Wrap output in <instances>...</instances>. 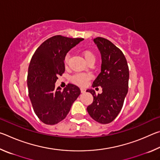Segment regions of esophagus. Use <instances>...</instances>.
Returning a JSON list of instances; mask_svg holds the SVG:
<instances>
[{
    "mask_svg": "<svg viewBox=\"0 0 160 160\" xmlns=\"http://www.w3.org/2000/svg\"><path fill=\"white\" fill-rule=\"evenodd\" d=\"M85 88H80V91H81V92H82V93H84V92H85Z\"/></svg>",
    "mask_w": 160,
    "mask_h": 160,
    "instance_id": "34e87169",
    "label": "esophagus"
}]
</instances>
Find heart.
<instances>
[{
	"label": "heart",
	"instance_id": "b5f03b06",
	"mask_svg": "<svg viewBox=\"0 0 160 160\" xmlns=\"http://www.w3.org/2000/svg\"><path fill=\"white\" fill-rule=\"evenodd\" d=\"M82 55L83 57L85 58V60L86 62H88L89 61L92 60V59H94L95 60V57H94V53L92 52V51H89V50H85L82 52ZM69 59V55L68 54L66 55V58H65L64 60V63L65 65H67L68 61ZM91 78V75L90 74H87V73H78L74 75L72 78V80L75 84H78V85L83 86L85 85L88 81L90 80Z\"/></svg>",
	"mask_w": 160,
	"mask_h": 160
}]
</instances>
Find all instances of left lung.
<instances>
[{"label":"left lung","instance_id":"left-lung-1","mask_svg":"<svg viewBox=\"0 0 160 160\" xmlns=\"http://www.w3.org/2000/svg\"><path fill=\"white\" fill-rule=\"evenodd\" d=\"M93 41L101 53L102 65L101 72L92 87L100 86L102 92L96 95L92 89L87 90L94 98L87 110L94 121L107 124L114 120L122 109L128 93L129 70L125 56L113 43L102 37Z\"/></svg>","mask_w":160,"mask_h":160}]
</instances>
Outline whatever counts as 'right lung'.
I'll list each match as a JSON object with an SVG mask.
<instances>
[{"mask_svg": "<svg viewBox=\"0 0 160 160\" xmlns=\"http://www.w3.org/2000/svg\"><path fill=\"white\" fill-rule=\"evenodd\" d=\"M82 38H68L56 35L38 47L28 68L29 97L37 117L45 124L54 125L66 117L80 90L68 84L63 90L55 88L58 75L65 71L67 53L82 41Z\"/></svg>", "mask_w": 160, "mask_h": 160, "instance_id": "1", "label": "right lung"}]
</instances>
